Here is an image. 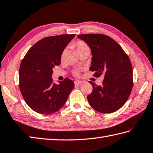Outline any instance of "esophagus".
<instances>
[{
	"label": "esophagus",
	"mask_w": 153,
	"mask_h": 153,
	"mask_svg": "<svg viewBox=\"0 0 153 153\" xmlns=\"http://www.w3.org/2000/svg\"><path fill=\"white\" fill-rule=\"evenodd\" d=\"M74 83H75V85L77 86V85H79L80 84H82V82H81V81H79V80H76V81H75V82H74Z\"/></svg>",
	"instance_id": "1"
}]
</instances>
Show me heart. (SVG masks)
I'll use <instances>...</instances> for the list:
<instances>
[{
	"mask_svg": "<svg viewBox=\"0 0 153 153\" xmlns=\"http://www.w3.org/2000/svg\"><path fill=\"white\" fill-rule=\"evenodd\" d=\"M74 46H75V48H76L77 53H78V54H79L80 53H82L83 52H85V51L89 50V48L88 46V44H87L85 42H83L82 40L77 41V42L74 44ZM64 53H65V51H64V52L62 53V56H64ZM76 74L79 75L78 71H76Z\"/></svg>",
	"mask_w": 153,
	"mask_h": 153,
	"instance_id": "b5f03b06",
	"label": "heart"
}]
</instances>
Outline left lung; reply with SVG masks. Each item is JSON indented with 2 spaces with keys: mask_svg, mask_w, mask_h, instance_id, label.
<instances>
[{
  "mask_svg": "<svg viewBox=\"0 0 153 153\" xmlns=\"http://www.w3.org/2000/svg\"><path fill=\"white\" fill-rule=\"evenodd\" d=\"M77 38L90 48L94 76L103 75V84L89 82L93 91L88 95L91 107L103 113H113L126 102L133 88V68L130 59L116 42L103 34H82Z\"/></svg>",
  "mask_w": 153,
  "mask_h": 153,
  "instance_id": "1",
  "label": "left lung"
}]
</instances>
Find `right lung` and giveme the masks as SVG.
<instances>
[{
	"label": "right lung",
	"instance_id": "right-lung-1",
	"mask_svg": "<svg viewBox=\"0 0 153 153\" xmlns=\"http://www.w3.org/2000/svg\"><path fill=\"white\" fill-rule=\"evenodd\" d=\"M75 34H64L42 39L30 48L21 62L20 89L30 108L40 114L56 112L66 102L74 87L65 78L59 84L53 82V68L59 65L65 47Z\"/></svg>",
	"mask_w": 153,
	"mask_h": 153
}]
</instances>
